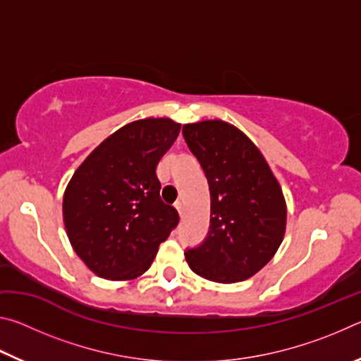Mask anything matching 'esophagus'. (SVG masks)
<instances>
[{
    "instance_id": "1",
    "label": "esophagus",
    "mask_w": 361,
    "mask_h": 361,
    "mask_svg": "<svg viewBox=\"0 0 361 361\" xmlns=\"http://www.w3.org/2000/svg\"><path fill=\"white\" fill-rule=\"evenodd\" d=\"M175 209L178 210L180 216H181V215H183V202H181V200H176V202H175Z\"/></svg>"
}]
</instances>
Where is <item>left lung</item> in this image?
<instances>
[{
    "instance_id": "obj_1",
    "label": "left lung",
    "mask_w": 361,
    "mask_h": 361,
    "mask_svg": "<svg viewBox=\"0 0 361 361\" xmlns=\"http://www.w3.org/2000/svg\"><path fill=\"white\" fill-rule=\"evenodd\" d=\"M210 189V226L199 247L186 248L192 272L235 283L264 267L283 240L286 205L279 181L245 133L223 121L183 126Z\"/></svg>"
}]
</instances>
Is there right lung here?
I'll return each instance as SVG.
<instances>
[{"label": "right lung", "mask_w": 361, "mask_h": 361, "mask_svg": "<svg viewBox=\"0 0 361 361\" xmlns=\"http://www.w3.org/2000/svg\"><path fill=\"white\" fill-rule=\"evenodd\" d=\"M180 127L167 118L130 122L97 146L66 186V234L99 277L142 276L178 226V212L159 194L156 167Z\"/></svg>", "instance_id": "1"}]
</instances>
